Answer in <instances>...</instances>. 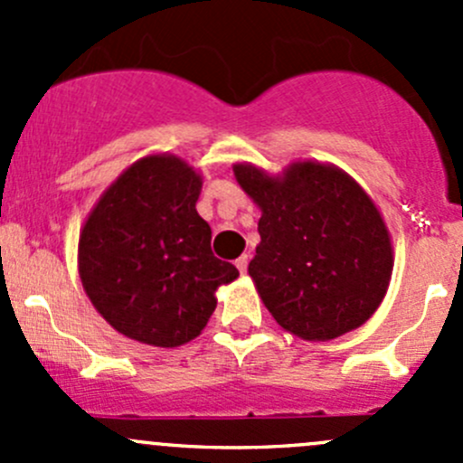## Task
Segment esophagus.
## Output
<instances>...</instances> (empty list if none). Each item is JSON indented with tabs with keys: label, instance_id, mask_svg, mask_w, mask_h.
<instances>
[{
	"label": "esophagus",
	"instance_id": "34e87169",
	"mask_svg": "<svg viewBox=\"0 0 463 463\" xmlns=\"http://www.w3.org/2000/svg\"><path fill=\"white\" fill-rule=\"evenodd\" d=\"M235 266L240 269V273H246V269H249V255H241V258H237Z\"/></svg>",
	"mask_w": 463,
	"mask_h": 463
}]
</instances>
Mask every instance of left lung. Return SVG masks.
<instances>
[{
	"mask_svg": "<svg viewBox=\"0 0 463 463\" xmlns=\"http://www.w3.org/2000/svg\"><path fill=\"white\" fill-rule=\"evenodd\" d=\"M260 205V246L249 275L278 325L305 340L356 329L381 305L392 241L365 190L334 165L293 163L282 176L235 165Z\"/></svg>",
	"mask_w": 463,
	"mask_h": 463,
	"instance_id": "1",
	"label": "left lung"
}]
</instances>
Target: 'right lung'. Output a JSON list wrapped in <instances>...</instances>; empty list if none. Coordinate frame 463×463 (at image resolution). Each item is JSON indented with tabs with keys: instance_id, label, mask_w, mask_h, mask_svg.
<instances>
[{
	"instance_id": "add662e5",
	"label": "right lung",
	"mask_w": 463,
	"mask_h": 463,
	"mask_svg": "<svg viewBox=\"0 0 463 463\" xmlns=\"http://www.w3.org/2000/svg\"><path fill=\"white\" fill-rule=\"evenodd\" d=\"M199 193L202 176L188 163L154 154L128 167L85 222L82 287L128 338L154 347L197 338L217 307L214 291L240 275L213 255Z\"/></svg>"
}]
</instances>
